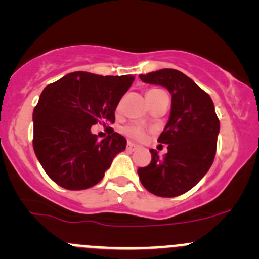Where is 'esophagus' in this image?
Returning a JSON list of instances; mask_svg holds the SVG:
<instances>
[{"instance_id":"1","label":"esophagus","mask_w":259,"mask_h":259,"mask_svg":"<svg viewBox=\"0 0 259 259\" xmlns=\"http://www.w3.org/2000/svg\"><path fill=\"white\" fill-rule=\"evenodd\" d=\"M127 150H132V151H134V150H137L138 148H139V146H138L137 144H134V143H132V142H127Z\"/></svg>"}]
</instances>
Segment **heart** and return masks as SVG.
I'll list each match as a JSON object with an SVG mask.
<instances>
[{"label": "heart", "mask_w": 259, "mask_h": 259, "mask_svg": "<svg viewBox=\"0 0 259 259\" xmlns=\"http://www.w3.org/2000/svg\"><path fill=\"white\" fill-rule=\"evenodd\" d=\"M121 132L124 133L126 137L135 140H140V142L146 138V130L144 127L139 126V125H126V126L122 127Z\"/></svg>", "instance_id": "b5f03b06"}]
</instances>
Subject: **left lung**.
I'll return each mask as SVG.
<instances>
[{
  "instance_id": "obj_1",
  "label": "left lung",
  "mask_w": 259,
  "mask_h": 259,
  "mask_svg": "<svg viewBox=\"0 0 259 259\" xmlns=\"http://www.w3.org/2000/svg\"><path fill=\"white\" fill-rule=\"evenodd\" d=\"M140 79L170 91L171 111L158 139L168 144V153L159 158L151 149L150 164L138 169L139 179L154 195L178 197L192 189L213 164L219 119L210 96L178 70L161 69Z\"/></svg>"
}]
</instances>
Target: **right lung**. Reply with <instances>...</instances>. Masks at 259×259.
I'll return each instance as SVG.
<instances>
[{"label": "right lung", "instance_id": "right-lung-1", "mask_svg": "<svg viewBox=\"0 0 259 259\" xmlns=\"http://www.w3.org/2000/svg\"><path fill=\"white\" fill-rule=\"evenodd\" d=\"M134 76H103L85 71L67 74L41 93L33 110V150L46 174L69 190L88 189L104 178L126 139L109 124ZM107 126L101 142L91 133Z\"/></svg>", "mask_w": 259, "mask_h": 259}]
</instances>
